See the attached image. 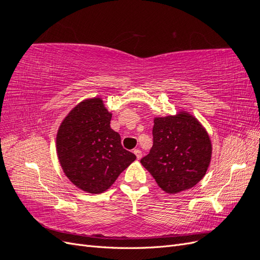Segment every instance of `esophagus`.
Returning a JSON list of instances; mask_svg holds the SVG:
<instances>
[{
  "label": "esophagus",
  "instance_id": "obj_1",
  "mask_svg": "<svg viewBox=\"0 0 260 260\" xmlns=\"http://www.w3.org/2000/svg\"><path fill=\"white\" fill-rule=\"evenodd\" d=\"M133 153L136 154V156H137V158H138V159H141V157H142V152H141L139 148L133 149Z\"/></svg>",
  "mask_w": 260,
  "mask_h": 260
}]
</instances>
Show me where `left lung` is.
<instances>
[{"mask_svg":"<svg viewBox=\"0 0 260 260\" xmlns=\"http://www.w3.org/2000/svg\"><path fill=\"white\" fill-rule=\"evenodd\" d=\"M153 147L141 159L156 183L168 194L193 187L206 175L212 145L200 120L186 111L155 117Z\"/></svg>","mask_w":260,"mask_h":260,"instance_id":"left-lung-1","label":"left lung"}]
</instances>
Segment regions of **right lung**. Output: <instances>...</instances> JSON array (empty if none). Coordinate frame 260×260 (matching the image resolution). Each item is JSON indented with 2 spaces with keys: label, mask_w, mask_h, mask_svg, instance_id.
Instances as JSON below:
<instances>
[{
  "label": "right lung",
  "mask_w": 260,
  "mask_h": 260,
  "mask_svg": "<svg viewBox=\"0 0 260 260\" xmlns=\"http://www.w3.org/2000/svg\"><path fill=\"white\" fill-rule=\"evenodd\" d=\"M112 113L100 96L77 104L59 124L56 153L65 176L90 194L103 193L136 155L121 146L119 133L111 128Z\"/></svg>",
  "instance_id": "obj_1"
}]
</instances>
